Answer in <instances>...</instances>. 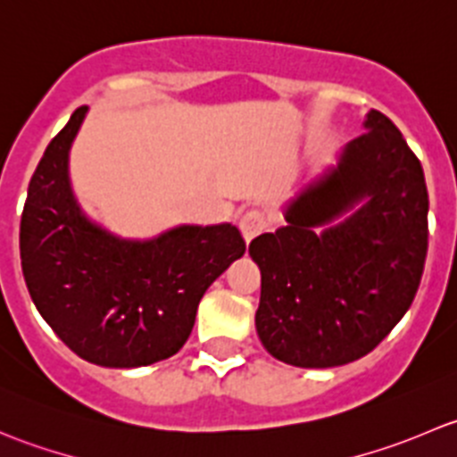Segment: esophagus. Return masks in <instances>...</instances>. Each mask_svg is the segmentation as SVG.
<instances>
[{"label":"esophagus","mask_w":457,"mask_h":457,"mask_svg":"<svg viewBox=\"0 0 457 457\" xmlns=\"http://www.w3.org/2000/svg\"><path fill=\"white\" fill-rule=\"evenodd\" d=\"M238 228H241L243 237L250 243L252 238H256L262 229L267 228V219L261 210H247L243 212L241 219H238Z\"/></svg>","instance_id":"34e87169"}]
</instances>
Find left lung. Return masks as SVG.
<instances>
[{
  "mask_svg": "<svg viewBox=\"0 0 457 457\" xmlns=\"http://www.w3.org/2000/svg\"><path fill=\"white\" fill-rule=\"evenodd\" d=\"M365 130L285 207L287 225L250 243L261 270L258 338L287 365L325 370L367 356L420 285L425 172L385 114L371 110Z\"/></svg>",
  "mask_w": 457,
  "mask_h": 457,
  "instance_id": "obj_1",
  "label": "left lung"
}]
</instances>
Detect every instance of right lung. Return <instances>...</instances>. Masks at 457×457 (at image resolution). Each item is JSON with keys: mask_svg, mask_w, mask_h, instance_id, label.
<instances>
[{"mask_svg": "<svg viewBox=\"0 0 457 457\" xmlns=\"http://www.w3.org/2000/svg\"><path fill=\"white\" fill-rule=\"evenodd\" d=\"M81 105L46 147L20 225L21 270L35 307L84 361L145 367L190 338L205 289L245 254L238 228L179 225L150 241L92 223L72 195L68 156Z\"/></svg>", "mask_w": 457, "mask_h": 457, "instance_id": "add662e5", "label": "right lung"}]
</instances>
